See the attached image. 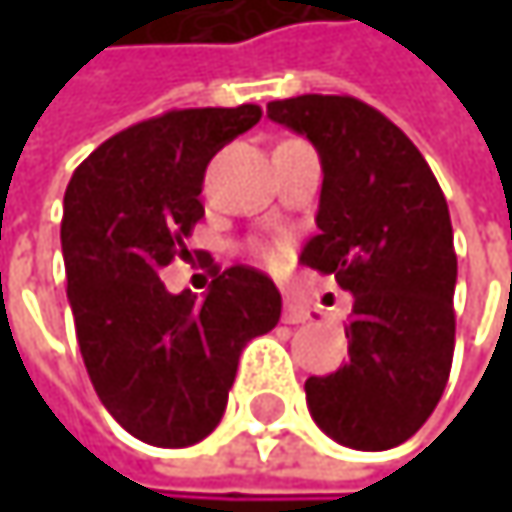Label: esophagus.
I'll list each match as a JSON object with an SVG mask.
<instances>
[{
  "instance_id": "obj_1",
  "label": "esophagus",
  "mask_w": 512,
  "mask_h": 512,
  "mask_svg": "<svg viewBox=\"0 0 512 512\" xmlns=\"http://www.w3.org/2000/svg\"><path fill=\"white\" fill-rule=\"evenodd\" d=\"M305 320H311V311L296 299H284V323H305Z\"/></svg>"
}]
</instances>
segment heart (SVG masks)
Masks as SVG:
<instances>
[{
  "instance_id": "obj_1",
  "label": "heart",
  "mask_w": 512,
  "mask_h": 512,
  "mask_svg": "<svg viewBox=\"0 0 512 512\" xmlns=\"http://www.w3.org/2000/svg\"><path fill=\"white\" fill-rule=\"evenodd\" d=\"M263 257H266L269 263H278V260H281V252H275V249H269V252H263Z\"/></svg>"
}]
</instances>
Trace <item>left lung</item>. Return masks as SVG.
Here are the masks:
<instances>
[{"label": "left lung", "instance_id": "8db88e82", "mask_svg": "<svg viewBox=\"0 0 512 512\" xmlns=\"http://www.w3.org/2000/svg\"><path fill=\"white\" fill-rule=\"evenodd\" d=\"M269 121L305 136L323 165L317 228L302 263L353 293L350 361L305 382L338 445L388 451L433 415L454 361L457 252L427 159L382 112L341 94L272 100Z\"/></svg>", "mask_w": 512, "mask_h": 512}]
</instances>
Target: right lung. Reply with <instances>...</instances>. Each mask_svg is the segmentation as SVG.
Instances as JSON below:
<instances>
[{"mask_svg":"<svg viewBox=\"0 0 512 512\" xmlns=\"http://www.w3.org/2000/svg\"><path fill=\"white\" fill-rule=\"evenodd\" d=\"M257 121L255 103L171 109L103 142L64 192L61 252L85 370L109 415L156 448L216 430L243 347L281 317V293L252 266L216 275L204 299L159 281L189 257L207 162Z\"/></svg>","mask_w":512,"mask_h":512,"instance_id":"add662e5","label":"right lung"}]
</instances>
